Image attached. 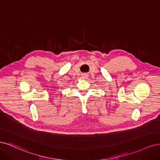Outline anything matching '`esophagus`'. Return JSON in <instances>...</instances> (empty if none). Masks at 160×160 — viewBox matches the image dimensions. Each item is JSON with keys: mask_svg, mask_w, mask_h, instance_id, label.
<instances>
[{"mask_svg": "<svg viewBox=\"0 0 160 160\" xmlns=\"http://www.w3.org/2000/svg\"><path fill=\"white\" fill-rule=\"evenodd\" d=\"M88 78V75L87 74H83L82 76V78H84V79H86Z\"/></svg>", "mask_w": 160, "mask_h": 160, "instance_id": "1", "label": "esophagus"}]
</instances>
